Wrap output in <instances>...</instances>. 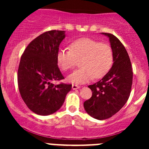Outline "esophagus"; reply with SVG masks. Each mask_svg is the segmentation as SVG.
I'll use <instances>...</instances> for the list:
<instances>
[{"mask_svg": "<svg viewBox=\"0 0 149 149\" xmlns=\"http://www.w3.org/2000/svg\"><path fill=\"white\" fill-rule=\"evenodd\" d=\"M80 88V86L78 85H76V84H73L72 85V88H73V90H76V89H78V88Z\"/></svg>", "mask_w": 149, "mask_h": 149, "instance_id": "obj_1", "label": "esophagus"}]
</instances>
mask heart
<instances>
[{
  "label": "heart",
  "mask_w": 149,
  "mask_h": 149,
  "mask_svg": "<svg viewBox=\"0 0 149 149\" xmlns=\"http://www.w3.org/2000/svg\"><path fill=\"white\" fill-rule=\"evenodd\" d=\"M68 48H61L57 53L58 65L64 71L73 68L76 60H80V68L68 76L73 84H84L103 77L110 69L113 54L107 44L90 38H81L72 42Z\"/></svg>",
  "instance_id": "b5f03b06"
}]
</instances>
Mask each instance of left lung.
<instances>
[{"label": "left lung", "instance_id": "1", "mask_svg": "<svg viewBox=\"0 0 149 149\" xmlns=\"http://www.w3.org/2000/svg\"><path fill=\"white\" fill-rule=\"evenodd\" d=\"M109 37L113 54V65L97 83L88 86L92 91L89 100L84 102L86 112L97 120H105L116 114L127 102L133 84V70L124 45L115 35Z\"/></svg>", "mask_w": 149, "mask_h": 149}]
</instances>
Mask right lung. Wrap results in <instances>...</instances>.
<instances>
[{
	"label": "right lung",
	"instance_id": "1",
	"mask_svg": "<svg viewBox=\"0 0 149 149\" xmlns=\"http://www.w3.org/2000/svg\"><path fill=\"white\" fill-rule=\"evenodd\" d=\"M65 31H45L33 40L23 52L18 69L19 90L30 110L49 115L63 104L72 84H54L64 79L58 65L57 53Z\"/></svg>",
	"mask_w": 149,
	"mask_h": 149
}]
</instances>
